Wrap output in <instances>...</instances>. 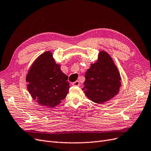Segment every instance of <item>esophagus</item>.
Wrapping results in <instances>:
<instances>
[{
    "label": "esophagus",
    "mask_w": 151,
    "mask_h": 151,
    "mask_svg": "<svg viewBox=\"0 0 151 151\" xmlns=\"http://www.w3.org/2000/svg\"><path fill=\"white\" fill-rule=\"evenodd\" d=\"M72 85L74 86H80V83L79 82V81H76L74 83H72Z\"/></svg>",
    "instance_id": "esophagus-1"
}]
</instances>
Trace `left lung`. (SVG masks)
Returning a JSON list of instances; mask_svg holds the SVG:
<instances>
[{
    "mask_svg": "<svg viewBox=\"0 0 151 151\" xmlns=\"http://www.w3.org/2000/svg\"><path fill=\"white\" fill-rule=\"evenodd\" d=\"M121 76L108 53L101 51L99 59L85 74V95L93 102L102 104L118 94L121 86Z\"/></svg>",
    "mask_w": 151,
    "mask_h": 151,
    "instance_id": "8db88e82",
    "label": "left lung"
}]
</instances>
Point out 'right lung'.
<instances>
[{"instance_id": "1", "label": "right lung", "mask_w": 151, "mask_h": 151, "mask_svg": "<svg viewBox=\"0 0 151 151\" xmlns=\"http://www.w3.org/2000/svg\"><path fill=\"white\" fill-rule=\"evenodd\" d=\"M67 79L50 51L44 52L34 61L26 76L32 99L46 108L55 107L67 96L70 88Z\"/></svg>"}]
</instances>
